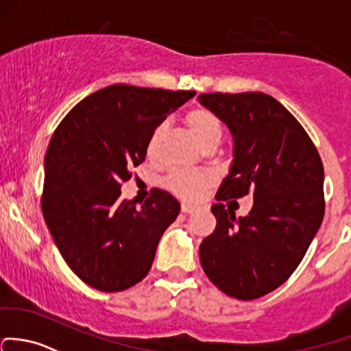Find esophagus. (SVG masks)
<instances>
[{"label": "esophagus", "mask_w": 351, "mask_h": 351, "mask_svg": "<svg viewBox=\"0 0 351 351\" xmlns=\"http://www.w3.org/2000/svg\"><path fill=\"white\" fill-rule=\"evenodd\" d=\"M195 210H197V206H193V205H188V204L182 205V212L183 213H193Z\"/></svg>", "instance_id": "1"}]
</instances>
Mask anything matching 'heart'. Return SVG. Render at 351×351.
<instances>
[{
  "mask_svg": "<svg viewBox=\"0 0 351 351\" xmlns=\"http://www.w3.org/2000/svg\"><path fill=\"white\" fill-rule=\"evenodd\" d=\"M185 124L193 134V138L200 143L205 149L212 151L222 143L223 128L219 117L212 110L205 108H193L186 112ZM166 123L158 124L153 129L147 139V156L154 158L160 149L161 141L165 138ZM215 183V176L208 171L200 173H188V171H175L166 178V186L171 193L186 202H197L204 195L206 188Z\"/></svg>",
  "mask_w": 351,
  "mask_h": 351,
  "instance_id": "heart-1",
  "label": "heart"
}]
</instances>
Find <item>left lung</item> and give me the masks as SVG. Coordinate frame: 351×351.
Segmentation results:
<instances>
[{
  "instance_id": "8db88e82",
  "label": "left lung",
  "mask_w": 351,
  "mask_h": 351,
  "mask_svg": "<svg viewBox=\"0 0 351 351\" xmlns=\"http://www.w3.org/2000/svg\"><path fill=\"white\" fill-rule=\"evenodd\" d=\"M198 101L234 136V161L212 206L217 228L200 245L202 267L227 296L257 300L289 279L323 222L322 158L296 117L271 95L213 92ZM249 193V216L237 219L223 206Z\"/></svg>"
}]
</instances>
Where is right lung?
<instances>
[{
  "mask_svg": "<svg viewBox=\"0 0 351 351\" xmlns=\"http://www.w3.org/2000/svg\"><path fill=\"white\" fill-rule=\"evenodd\" d=\"M195 90L116 84L62 119L45 154L42 212L69 267L88 286L117 293L146 278L180 204L165 190L141 208L121 198L129 169L145 161L153 129Z\"/></svg>",
  "mask_w": 351,
  "mask_h": 351,
  "instance_id": "right-lung-1",
  "label": "right lung"
}]
</instances>
